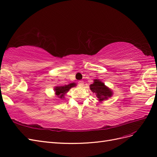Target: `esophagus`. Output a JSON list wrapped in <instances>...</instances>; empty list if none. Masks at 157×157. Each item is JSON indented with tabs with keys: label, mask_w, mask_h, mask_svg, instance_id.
Listing matches in <instances>:
<instances>
[{
	"label": "esophagus",
	"mask_w": 157,
	"mask_h": 157,
	"mask_svg": "<svg viewBox=\"0 0 157 157\" xmlns=\"http://www.w3.org/2000/svg\"><path fill=\"white\" fill-rule=\"evenodd\" d=\"M83 84H84V83H83V81H82V80H80V81L78 82V85H79V86H80V87H83Z\"/></svg>",
	"instance_id": "esophagus-1"
}]
</instances>
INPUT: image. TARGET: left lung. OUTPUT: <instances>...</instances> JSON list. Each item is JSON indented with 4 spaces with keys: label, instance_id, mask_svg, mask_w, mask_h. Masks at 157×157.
Segmentation results:
<instances>
[{
    "label": "left lung",
    "instance_id": "obj_1",
    "mask_svg": "<svg viewBox=\"0 0 157 157\" xmlns=\"http://www.w3.org/2000/svg\"><path fill=\"white\" fill-rule=\"evenodd\" d=\"M90 89L93 93H95L99 101L106 100L113 95V92L110 89L106 87L103 83L98 79L94 80V83L90 86Z\"/></svg>",
    "mask_w": 157,
    "mask_h": 157
}]
</instances>
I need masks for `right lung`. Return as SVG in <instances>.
<instances>
[{
	"label": "right lung",
	"mask_w": 157,
	"mask_h": 157,
	"mask_svg": "<svg viewBox=\"0 0 157 157\" xmlns=\"http://www.w3.org/2000/svg\"><path fill=\"white\" fill-rule=\"evenodd\" d=\"M74 86H75V83H70L69 85H67V86L66 85V86H64L56 87L55 89L56 95L59 98H62L64 97L65 93L68 92L69 91V89Z\"/></svg>",
	"instance_id": "right-lung-1"
}]
</instances>
